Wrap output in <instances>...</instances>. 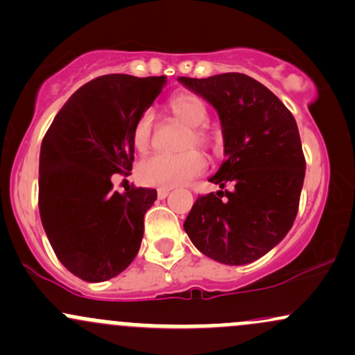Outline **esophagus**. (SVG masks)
<instances>
[{
  "label": "esophagus",
  "mask_w": 355,
  "mask_h": 355,
  "mask_svg": "<svg viewBox=\"0 0 355 355\" xmlns=\"http://www.w3.org/2000/svg\"><path fill=\"white\" fill-rule=\"evenodd\" d=\"M168 194H170V189H159V191H157V198L159 199H164Z\"/></svg>",
  "instance_id": "1"
}]
</instances>
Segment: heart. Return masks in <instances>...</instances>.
<instances>
[{
    "label": "heart",
    "mask_w": 355,
    "mask_h": 355,
    "mask_svg": "<svg viewBox=\"0 0 355 355\" xmlns=\"http://www.w3.org/2000/svg\"><path fill=\"white\" fill-rule=\"evenodd\" d=\"M171 116L185 127L178 148L180 155H153L137 166L139 180L153 187H175L191 182L206 170V157L198 149H213L214 134L207 127L209 116L202 98L191 92L177 94L168 103ZM132 144L139 153H146L153 144V113L144 111L132 128Z\"/></svg>",
    "instance_id": "obj_1"
}]
</instances>
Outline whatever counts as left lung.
Instances as JSON below:
<instances>
[{"mask_svg": "<svg viewBox=\"0 0 355 355\" xmlns=\"http://www.w3.org/2000/svg\"><path fill=\"white\" fill-rule=\"evenodd\" d=\"M178 80L218 111L227 156L209 178L221 191L199 196L184 228L211 259L249 264L288 234L299 211L306 157L295 118L249 75Z\"/></svg>", "mask_w": 355, "mask_h": 355, "instance_id": "obj_1", "label": "left lung"}]
</instances>
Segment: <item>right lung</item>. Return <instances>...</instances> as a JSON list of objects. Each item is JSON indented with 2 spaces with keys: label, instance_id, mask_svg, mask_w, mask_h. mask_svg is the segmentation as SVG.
Instances as JSON below:
<instances>
[{
  "label": "right lung",
  "instance_id": "obj_1",
  "mask_svg": "<svg viewBox=\"0 0 355 355\" xmlns=\"http://www.w3.org/2000/svg\"><path fill=\"white\" fill-rule=\"evenodd\" d=\"M166 78L111 73L82 85L46 132L39 157V213L60 263L85 282L116 277L137 256L155 189L113 191L132 170V128Z\"/></svg>",
  "mask_w": 355,
  "mask_h": 355
}]
</instances>
